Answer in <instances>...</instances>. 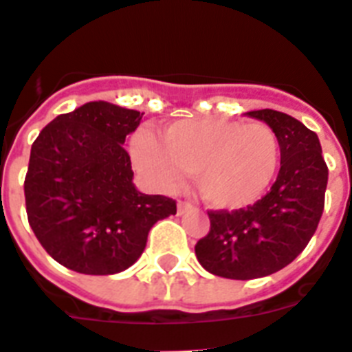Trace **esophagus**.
I'll return each instance as SVG.
<instances>
[{
	"label": "esophagus",
	"mask_w": 352,
	"mask_h": 352,
	"mask_svg": "<svg viewBox=\"0 0 352 352\" xmlns=\"http://www.w3.org/2000/svg\"><path fill=\"white\" fill-rule=\"evenodd\" d=\"M192 208H194V206H192L190 203H185V201H179V203H178V215H183V213L190 212Z\"/></svg>",
	"instance_id": "obj_1"
}]
</instances>
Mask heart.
I'll use <instances>...</instances> for the list:
<instances>
[{"mask_svg":"<svg viewBox=\"0 0 352 352\" xmlns=\"http://www.w3.org/2000/svg\"><path fill=\"white\" fill-rule=\"evenodd\" d=\"M133 160L164 190H174L185 173L196 174L197 190L212 208L240 210L265 194L279 164L274 130L263 122L185 119L164 126L156 140H133Z\"/></svg>","mask_w":352,"mask_h":352,"instance_id":"heart-1","label":"heart"}]
</instances>
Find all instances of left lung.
I'll use <instances>...</instances> for the list:
<instances>
[{
    "mask_svg": "<svg viewBox=\"0 0 352 352\" xmlns=\"http://www.w3.org/2000/svg\"><path fill=\"white\" fill-rule=\"evenodd\" d=\"M278 137L281 167L265 196L235 212H208L210 231L196 244L208 272L228 279L274 274L294 262L319 226L327 187V165L319 137L278 110H253Z\"/></svg>",
    "mask_w": 352,
    "mask_h": 352,
    "instance_id": "left-lung-1",
    "label": "left lung"
}]
</instances>
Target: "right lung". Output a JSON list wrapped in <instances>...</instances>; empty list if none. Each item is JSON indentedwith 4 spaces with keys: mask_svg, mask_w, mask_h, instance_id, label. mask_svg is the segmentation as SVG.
Returning <instances> with one entry per match:
<instances>
[{
    "mask_svg": "<svg viewBox=\"0 0 352 352\" xmlns=\"http://www.w3.org/2000/svg\"><path fill=\"white\" fill-rule=\"evenodd\" d=\"M144 113L90 101L55 117L38 133L25 179L33 233L53 260L82 274L108 276L133 265L155 222L176 201L135 188L122 147Z\"/></svg>",
    "mask_w": 352,
    "mask_h": 352,
    "instance_id": "right-lung-1",
    "label": "right lung"
}]
</instances>
